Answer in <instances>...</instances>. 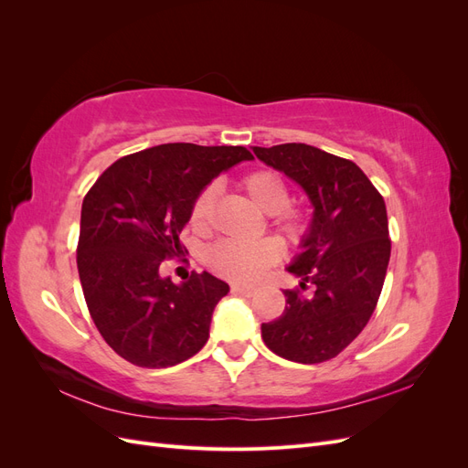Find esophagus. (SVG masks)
Wrapping results in <instances>:
<instances>
[{"instance_id":"1","label":"esophagus","mask_w":468,"mask_h":468,"mask_svg":"<svg viewBox=\"0 0 468 468\" xmlns=\"http://www.w3.org/2000/svg\"><path fill=\"white\" fill-rule=\"evenodd\" d=\"M232 292L244 294V296H251L253 292H256V289H253V287H248V285H232Z\"/></svg>"}]
</instances>
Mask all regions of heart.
<instances>
[{
	"mask_svg": "<svg viewBox=\"0 0 468 468\" xmlns=\"http://www.w3.org/2000/svg\"><path fill=\"white\" fill-rule=\"evenodd\" d=\"M242 189L265 215H271L275 230L289 244H301L310 230V218L304 210L289 208L291 189L287 181L273 169H256L242 179ZM212 207H215V187L208 186L199 195L189 210V226L197 234H207L212 222ZM281 258V246L273 239L244 244L236 239H220L205 253V261L224 279L251 282L263 275L267 267L277 263Z\"/></svg>",
	"mask_w": 468,
	"mask_h": 468,
	"instance_id": "b5f03b06",
	"label": "heart"
}]
</instances>
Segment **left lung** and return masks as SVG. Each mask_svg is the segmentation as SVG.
Segmentation results:
<instances>
[{
  "label": "left lung",
  "mask_w": 468,
  "mask_h": 468,
  "mask_svg": "<svg viewBox=\"0 0 468 468\" xmlns=\"http://www.w3.org/2000/svg\"><path fill=\"white\" fill-rule=\"evenodd\" d=\"M253 154L299 183L314 207L303 251L287 267L303 279L301 289L282 291L285 310L261 324V337L289 361H328L361 334L385 285L390 260L385 199L359 165L320 148L291 143L253 146Z\"/></svg>",
  "instance_id": "obj_1"
}]
</instances>
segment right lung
I'll list each match as a JSON object with an SVG mask.
<instances>
[{"mask_svg":"<svg viewBox=\"0 0 468 468\" xmlns=\"http://www.w3.org/2000/svg\"><path fill=\"white\" fill-rule=\"evenodd\" d=\"M251 158L244 146L160 144L117 160L88 191L78 273L99 334L122 359L164 369L207 344L212 310L230 287L207 271L176 285L160 265L187 251L179 234L195 197Z\"/></svg>","mask_w":468,"mask_h":468,"instance_id":"1","label":"right lung"}]
</instances>
